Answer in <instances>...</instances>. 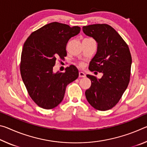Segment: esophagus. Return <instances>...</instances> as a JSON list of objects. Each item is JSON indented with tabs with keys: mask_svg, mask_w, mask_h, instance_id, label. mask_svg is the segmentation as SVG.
I'll return each instance as SVG.
<instances>
[{
	"mask_svg": "<svg viewBox=\"0 0 147 147\" xmlns=\"http://www.w3.org/2000/svg\"><path fill=\"white\" fill-rule=\"evenodd\" d=\"M79 77L80 78H84V77H86V74L82 72H79Z\"/></svg>",
	"mask_w": 147,
	"mask_h": 147,
	"instance_id": "esophagus-1",
	"label": "esophagus"
}]
</instances>
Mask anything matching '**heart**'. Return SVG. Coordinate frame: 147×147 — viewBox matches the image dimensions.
<instances>
[{
	"label": "heart",
	"mask_w": 147,
	"mask_h": 147,
	"mask_svg": "<svg viewBox=\"0 0 147 147\" xmlns=\"http://www.w3.org/2000/svg\"><path fill=\"white\" fill-rule=\"evenodd\" d=\"M79 67H84V64L82 62H80V63H79Z\"/></svg>",
	"instance_id": "1"
}]
</instances>
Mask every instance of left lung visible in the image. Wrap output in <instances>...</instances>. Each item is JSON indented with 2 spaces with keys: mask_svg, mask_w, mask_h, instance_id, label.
Segmentation results:
<instances>
[{
  "mask_svg": "<svg viewBox=\"0 0 147 147\" xmlns=\"http://www.w3.org/2000/svg\"><path fill=\"white\" fill-rule=\"evenodd\" d=\"M82 30L97 43V51L89 63V70L103 73L100 79L87 75L91 85L86 91V98L97 110H108L119 102L130 82V49L117 32L107 24L85 26Z\"/></svg>",
  "mask_w": 147,
  "mask_h": 147,
  "instance_id": "left-lung-1",
  "label": "left lung"
}]
</instances>
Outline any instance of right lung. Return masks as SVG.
Masks as SVG:
<instances>
[{
    "label": "right lung",
    "mask_w": 147,
    "mask_h": 147,
    "mask_svg": "<svg viewBox=\"0 0 147 147\" xmlns=\"http://www.w3.org/2000/svg\"><path fill=\"white\" fill-rule=\"evenodd\" d=\"M80 27H70L58 22L47 24L32 32L24 42L20 71L30 96L38 106L55 108L63 99L66 86L78 77L75 66L63 73H53L57 58L67 56L66 46L72 37L80 33Z\"/></svg>",
    "instance_id": "right-lung-1"
}]
</instances>
